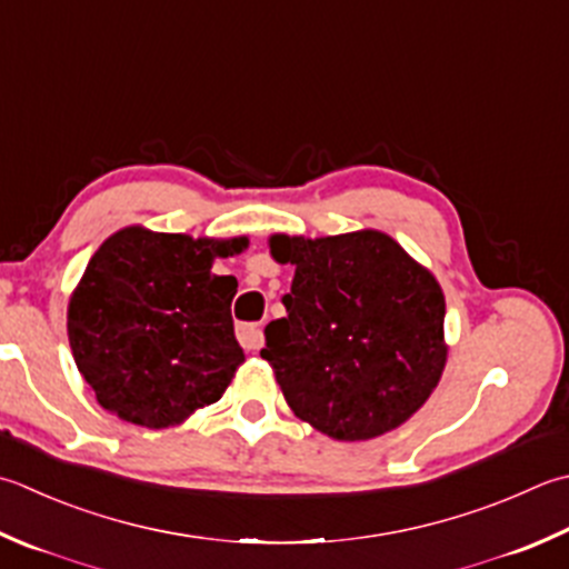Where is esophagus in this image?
Segmentation results:
<instances>
[{"label": "esophagus", "instance_id": "1", "mask_svg": "<svg viewBox=\"0 0 569 569\" xmlns=\"http://www.w3.org/2000/svg\"><path fill=\"white\" fill-rule=\"evenodd\" d=\"M237 338L243 350H259L263 345V328L259 322H241L237 328Z\"/></svg>", "mask_w": 569, "mask_h": 569}]
</instances>
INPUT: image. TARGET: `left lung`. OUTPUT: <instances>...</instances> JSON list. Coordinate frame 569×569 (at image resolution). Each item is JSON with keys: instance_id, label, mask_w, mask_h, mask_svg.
<instances>
[{"instance_id": "1", "label": "left lung", "mask_w": 569, "mask_h": 569, "mask_svg": "<svg viewBox=\"0 0 569 569\" xmlns=\"http://www.w3.org/2000/svg\"><path fill=\"white\" fill-rule=\"evenodd\" d=\"M296 266L286 318L261 358L298 419L338 441H367L425 407L447 367V300L433 273L385 231L269 239Z\"/></svg>"}]
</instances>
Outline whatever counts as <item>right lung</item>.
<instances>
[{
	"instance_id": "1",
	"label": "right lung",
	"mask_w": 569,
	"mask_h": 569,
	"mask_svg": "<svg viewBox=\"0 0 569 569\" xmlns=\"http://www.w3.org/2000/svg\"><path fill=\"white\" fill-rule=\"evenodd\" d=\"M247 237L192 239L126 227L100 243L69 300V342L98 405L164 429L227 392L243 350L233 336L237 278L211 263Z\"/></svg>"
}]
</instances>
